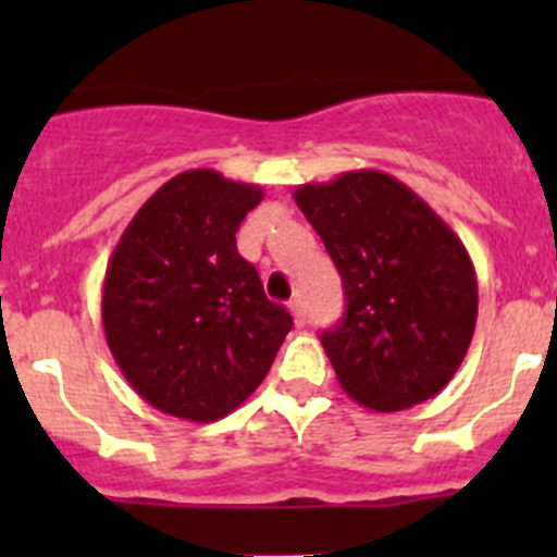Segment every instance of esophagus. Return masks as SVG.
Here are the masks:
<instances>
[{
	"instance_id": "esophagus-1",
	"label": "esophagus",
	"mask_w": 557,
	"mask_h": 557,
	"mask_svg": "<svg viewBox=\"0 0 557 557\" xmlns=\"http://www.w3.org/2000/svg\"><path fill=\"white\" fill-rule=\"evenodd\" d=\"M288 310H290V314H294V323L296 325H305V310H301V299L290 301Z\"/></svg>"
}]
</instances>
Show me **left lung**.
<instances>
[{"instance_id": "8db88e82", "label": "left lung", "mask_w": 557, "mask_h": 557, "mask_svg": "<svg viewBox=\"0 0 557 557\" xmlns=\"http://www.w3.org/2000/svg\"><path fill=\"white\" fill-rule=\"evenodd\" d=\"M294 199L345 285V318L320 334L342 391L374 412L434 398L476 325L474 263L458 234L377 170L299 185Z\"/></svg>"}]
</instances>
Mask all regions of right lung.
Here are the masks:
<instances>
[{"instance_id": "1", "label": "right lung", "mask_w": 557, "mask_h": 557, "mask_svg": "<svg viewBox=\"0 0 557 557\" xmlns=\"http://www.w3.org/2000/svg\"><path fill=\"white\" fill-rule=\"evenodd\" d=\"M263 188L221 172L174 174L117 239L102 323L128 385L172 418L212 423L272 369L294 318L263 294L237 232Z\"/></svg>"}]
</instances>
